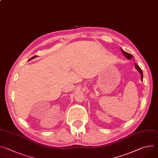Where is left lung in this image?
<instances>
[{
	"label": "left lung",
	"instance_id": "left-lung-1",
	"mask_svg": "<svg viewBox=\"0 0 158 158\" xmlns=\"http://www.w3.org/2000/svg\"><path fill=\"white\" fill-rule=\"evenodd\" d=\"M121 52H123V54L125 56V57H126L127 59H131V58H132L133 57V56H132V54H129V53H128V52H125L124 51H123L122 49H121ZM135 67H136V69L140 73V74H141V80L143 81V71H142V69H141V67L138 65H137L136 63H135Z\"/></svg>",
	"mask_w": 158,
	"mask_h": 158
}]
</instances>
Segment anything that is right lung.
Instances as JSON below:
<instances>
[{"label":"right lung","instance_id":"1","mask_svg":"<svg viewBox=\"0 0 158 158\" xmlns=\"http://www.w3.org/2000/svg\"><path fill=\"white\" fill-rule=\"evenodd\" d=\"M36 56H34V57H31V59H29V60H31V59H34V58H35V57H36Z\"/></svg>","mask_w":158,"mask_h":158}]
</instances>
